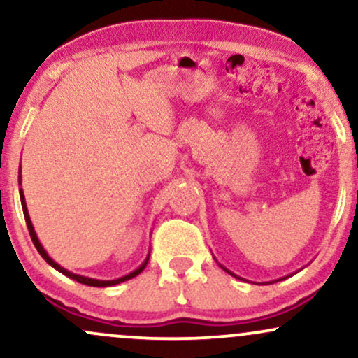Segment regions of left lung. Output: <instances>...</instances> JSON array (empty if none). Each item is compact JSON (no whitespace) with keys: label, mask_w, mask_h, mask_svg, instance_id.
Instances as JSON below:
<instances>
[{"label":"left lung","mask_w":358,"mask_h":358,"mask_svg":"<svg viewBox=\"0 0 358 358\" xmlns=\"http://www.w3.org/2000/svg\"><path fill=\"white\" fill-rule=\"evenodd\" d=\"M215 261H217V259H215ZM217 262H219V261H217ZM219 266H220V268H222V269H224V271H225V273H229V274H231V276H234V278H237V279H241L239 276H237V274H234V273H231V271H229L227 268H224V266H222V264H220V262H219ZM282 279H286V278H279V279H278V281H282ZM278 281H269V282H268V285H271V282H278ZM264 285H266V282H264Z\"/></svg>","instance_id":"obj_1"}]
</instances>
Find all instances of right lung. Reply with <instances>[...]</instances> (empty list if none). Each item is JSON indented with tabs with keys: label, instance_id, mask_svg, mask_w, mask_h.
<instances>
[{
	"label": "right lung",
	"instance_id": "1",
	"mask_svg": "<svg viewBox=\"0 0 358 358\" xmlns=\"http://www.w3.org/2000/svg\"><path fill=\"white\" fill-rule=\"evenodd\" d=\"M18 183L22 185V165H20V176H18ZM20 200H22V208H23V215H24V220H27V227H28V232H30V236H31V241H34V244H35L36 250H38V252H40V256H42V257L45 259V261H47L48 264L52 266L53 269H57V271H59V273L64 274V276L71 278V279H73V281L80 282V285H87V286H94V287H108V286H116V285H119V282H124V281H127V279H133V278H136L138 274L141 273V271L146 268V264H148V259H150V254H148L145 261H143L141 264H139V268H136V269H134V271H131L129 274H126V276H122V278H117V279H96V278H87V276H82V274H76V273H72V271H69V269L62 268L60 264H57V262L53 261V259H52L50 256H48V252H47V250L43 249L42 242L38 241V236H36V232H35V227H34V224H31L30 213H28L27 202H24V193H23V188H20Z\"/></svg>",
	"mask_w": 358,
	"mask_h": 358
}]
</instances>
